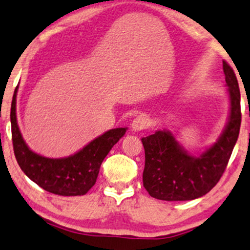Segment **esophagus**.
Listing matches in <instances>:
<instances>
[{
	"label": "esophagus",
	"mask_w": 250,
	"mask_h": 250,
	"mask_svg": "<svg viewBox=\"0 0 250 250\" xmlns=\"http://www.w3.org/2000/svg\"><path fill=\"white\" fill-rule=\"evenodd\" d=\"M149 125V118L146 114H141L138 116H136L132 121L131 125V129L134 131H141L144 130Z\"/></svg>",
	"instance_id": "esophagus-1"
}]
</instances>
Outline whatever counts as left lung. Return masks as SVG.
Returning a JSON list of instances; mask_svg holds the SVG:
<instances>
[{
    "mask_svg": "<svg viewBox=\"0 0 250 250\" xmlns=\"http://www.w3.org/2000/svg\"><path fill=\"white\" fill-rule=\"evenodd\" d=\"M229 86V115L217 142L199 156L188 154L170 131L158 130L143 137L145 167L143 185L151 197L166 201H188L207 194L229 164L241 125L240 90L233 69L223 61Z\"/></svg>",
    "mask_w": 250,
    "mask_h": 250,
    "instance_id": "1",
    "label": "left lung"
}]
</instances>
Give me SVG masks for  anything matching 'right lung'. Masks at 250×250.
<instances>
[{"mask_svg":"<svg viewBox=\"0 0 250 250\" xmlns=\"http://www.w3.org/2000/svg\"><path fill=\"white\" fill-rule=\"evenodd\" d=\"M16 97L17 88L12 97L10 120L13 151L21 170L40 188L53 194L65 197L85 194L95 185L103 160L123 137L127 128L111 129L67 158H45L31 151L22 139L17 123Z\"/></svg>","mask_w":250,"mask_h":250,"instance_id":"right-lung-1","label":"right lung"}]
</instances>
